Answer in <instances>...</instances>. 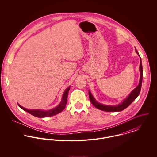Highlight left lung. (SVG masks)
<instances>
[{
    "label": "left lung",
    "instance_id": "1",
    "mask_svg": "<svg viewBox=\"0 0 157 157\" xmlns=\"http://www.w3.org/2000/svg\"><path fill=\"white\" fill-rule=\"evenodd\" d=\"M135 51H136V52L138 54L136 49H135ZM140 82L138 85L131 92V94L127 97V98L123 100L121 103L115 106H108V105H102L101 103H98L95 100V99L94 98V97L91 94L90 92L89 91V96H90V102L96 108L106 112H118V111H121L124 110V109L128 108L134 101L135 98L140 94V92L141 90L142 80H143V67H142L141 57H140Z\"/></svg>",
    "mask_w": 157,
    "mask_h": 157
}]
</instances>
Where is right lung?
<instances>
[{"label": "right lung", "mask_w": 157, "mask_h": 157, "mask_svg": "<svg viewBox=\"0 0 157 157\" xmlns=\"http://www.w3.org/2000/svg\"><path fill=\"white\" fill-rule=\"evenodd\" d=\"M69 89H70V87H68L67 89L65 90V92L63 94L62 101H61L60 103L57 107H56L52 109L48 110V111H44V110H40V109H36V110L27 109L22 107V106H21L19 104H18V105L21 109H22L23 110L29 113L30 114H31L33 116H35L36 117L44 118L45 117H51V116L55 115L58 114L59 113L62 112L65 108V106H66V105L67 103V95H68V92H69Z\"/></svg>", "instance_id": "obj_1"}]
</instances>
